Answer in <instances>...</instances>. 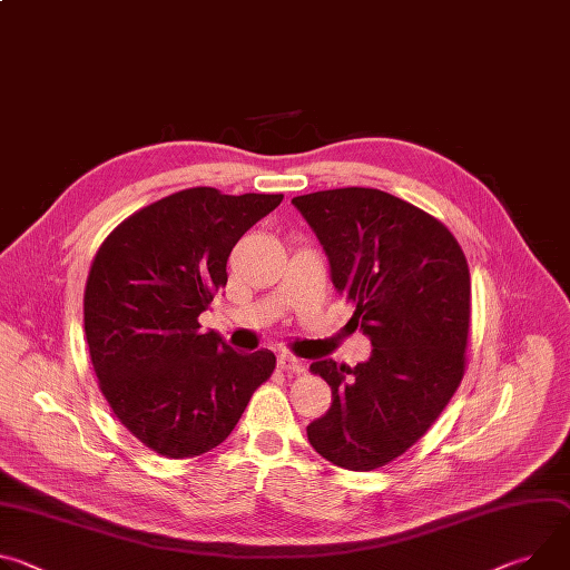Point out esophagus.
<instances>
[{
	"label": "esophagus",
	"mask_w": 570,
	"mask_h": 570,
	"mask_svg": "<svg viewBox=\"0 0 570 570\" xmlns=\"http://www.w3.org/2000/svg\"><path fill=\"white\" fill-rule=\"evenodd\" d=\"M277 366L282 371H286V373H304V364L293 354H279L277 356Z\"/></svg>",
	"instance_id": "esophagus-1"
}]
</instances>
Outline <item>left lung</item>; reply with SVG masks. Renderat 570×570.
Wrapping results in <instances>:
<instances>
[{
  "label": "left lung",
  "mask_w": 570,
  "mask_h": 570,
  "mask_svg": "<svg viewBox=\"0 0 570 570\" xmlns=\"http://www.w3.org/2000/svg\"><path fill=\"white\" fill-rule=\"evenodd\" d=\"M327 254L334 288L373 345L364 364L318 358L332 406L306 436L347 471H373L416 443L454 395L471 323V273L443 223L377 188L293 197Z\"/></svg>",
  "instance_id": "8db88e82"
}]
</instances>
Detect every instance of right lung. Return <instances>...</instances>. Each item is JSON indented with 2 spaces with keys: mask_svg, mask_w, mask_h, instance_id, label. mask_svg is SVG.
<instances>
[{
  "mask_svg": "<svg viewBox=\"0 0 570 570\" xmlns=\"http://www.w3.org/2000/svg\"><path fill=\"white\" fill-rule=\"evenodd\" d=\"M284 195H223L197 186L120 223L97 249L83 330L116 419L168 459L220 445L275 371V354L232 350L197 318L227 284L238 238Z\"/></svg>",
  "mask_w": 570,
  "mask_h": 570,
  "instance_id": "obj_1",
  "label": "right lung"
}]
</instances>
